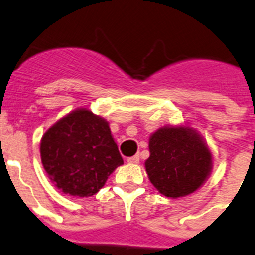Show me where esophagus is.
<instances>
[{
  "label": "esophagus",
  "mask_w": 255,
  "mask_h": 255,
  "mask_svg": "<svg viewBox=\"0 0 255 255\" xmlns=\"http://www.w3.org/2000/svg\"><path fill=\"white\" fill-rule=\"evenodd\" d=\"M139 155L138 154H135V155H132V157H129V158H128V162H129V163H131V164H136V163H139Z\"/></svg>",
  "instance_id": "esophagus-1"
}]
</instances>
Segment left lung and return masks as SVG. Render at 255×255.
<instances>
[{"label":"left lung","mask_w":255,"mask_h":255,"mask_svg":"<svg viewBox=\"0 0 255 255\" xmlns=\"http://www.w3.org/2000/svg\"><path fill=\"white\" fill-rule=\"evenodd\" d=\"M148 177L164 197L179 198L203 185L212 168L206 143L190 128L166 126L149 139Z\"/></svg>","instance_id":"1"}]
</instances>
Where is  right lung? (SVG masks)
I'll return each instance as SVG.
<instances>
[{
	"label": "right lung",
	"instance_id": "add662e5",
	"mask_svg": "<svg viewBox=\"0 0 255 255\" xmlns=\"http://www.w3.org/2000/svg\"><path fill=\"white\" fill-rule=\"evenodd\" d=\"M40 157L49 179L73 197L98 193L124 163L107 121L85 108L49 128L40 141Z\"/></svg>",
	"mask_w": 255,
	"mask_h": 255
}]
</instances>
